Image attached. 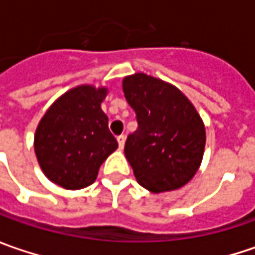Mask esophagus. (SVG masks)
Listing matches in <instances>:
<instances>
[{
	"mask_svg": "<svg viewBox=\"0 0 255 255\" xmlns=\"http://www.w3.org/2000/svg\"><path fill=\"white\" fill-rule=\"evenodd\" d=\"M125 140H126V136H125V134L118 136V143H119V147H121V149H123V146H125Z\"/></svg>",
	"mask_w": 255,
	"mask_h": 255,
	"instance_id": "1",
	"label": "esophagus"
}]
</instances>
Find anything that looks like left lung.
I'll return each mask as SVG.
<instances>
[{
  "label": "left lung",
  "instance_id": "obj_1",
  "mask_svg": "<svg viewBox=\"0 0 255 255\" xmlns=\"http://www.w3.org/2000/svg\"><path fill=\"white\" fill-rule=\"evenodd\" d=\"M122 88L139 125L125 144L136 180L152 193L180 189L203 160L206 128L200 115L179 88L150 75L125 76Z\"/></svg>",
  "mask_w": 255,
  "mask_h": 255
}]
</instances>
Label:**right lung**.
<instances>
[{
  "label": "right lung",
  "mask_w": 255,
  "mask_h": 255,
  "mask_svg": "<svg viewBox=\"0 0 255 255\" xmlns=\"http://www.w3.org/2000/svg\"><path fill=\"white\" fill-rule=\"evenodd\" d=\"M106 95V86H75L48 108L36 126L34 149L41 170L66 190L91 186L118 149L101 108Z\"/></svg>",
  "instance_id": "add662e5"
}]
</instances>
